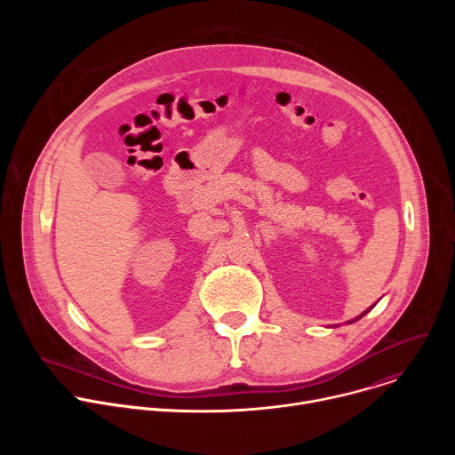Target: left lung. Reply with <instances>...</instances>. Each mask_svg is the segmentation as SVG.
Segmentation results:
<instances>
[{
  "label": "left lung",
  "instance_id": "8db88e82",
  "mask_svg": "<svg viewBox=\"0 0 455 455\" xmlns=\"http://www.w3.org/2000/svg\"><path fill=\"white\" fill-rule=\"evenodd\" d=\"M372 307H374V304H372V306H371V307H369V309H365V311H363V313H362V315H360V316H356V318H355V320H360V318H362V316H363V315H365V313H367V311H371V309H372ZM355 320H349V323H351V322H355Z\"/></svg>",
  "mask_w": 455,
  "mask_h": 455
}]
</instances>
